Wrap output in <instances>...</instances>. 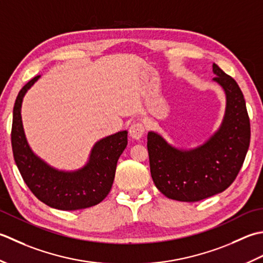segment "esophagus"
I'll use <instances>...</instances> for the list:
<instances>
[{
  "mask_svg": "<svg viewBox=\"0 0 263 263\" xmlns=\"http://www.w3.org/2000/svg\"><path fill=\"white\" fill-rule=\"evenodd\" d=\"M144 133H145V128L141 122H134L129 127V135L134 139H141Z\"/></svg>",
  "mask_w": 263,
  "mask_h": 263,
  "instance_id": "1",
  "label": "esophagus"
}]
</instances>
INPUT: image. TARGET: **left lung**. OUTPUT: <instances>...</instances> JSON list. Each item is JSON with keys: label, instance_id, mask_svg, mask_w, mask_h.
I'll return each mask as SVG.
<instances>
[{"label": "left lung", "instance_id": "obj_1", "mask_svg": "<svg viewBox=\"0 0 263 263\" xmlns=\"http://www.w3.org/2000/svg\"><path fill=\"white\" fill-rule=\"evenodd\" d=\"M213 78L226 93L222 125L200 147L180 151L158 135L147 134L149 170L157 189L171 200L197 202L233 184L248 153L250 118L244 95L235 79L213 63Z\"/></svg>", "mask_w": 263, "mask_h": 263}]
</instances>
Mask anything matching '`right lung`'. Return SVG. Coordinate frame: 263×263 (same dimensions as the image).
<instances>
[{"mask_svg": "<svg viewBox=\"0 0 263 263\" xmlns=\"http://www.w3.org/2000/svg\"><path fill=\"white\" fill-rule=\"evenodd\" d=\"M40 76L30 79L15 99L11 144L15 164L31 193L46 205L59 210H79L99 204L111 191L118 159L127 146V130L95 144L88 163L83 169L64 173L50 167L31 151L21 121L23 99Z\"/></svg>", "mask_w": 263, "mask_h": 263, "instance_id": "add662e5", "label": "right lung"}]
</instances>
